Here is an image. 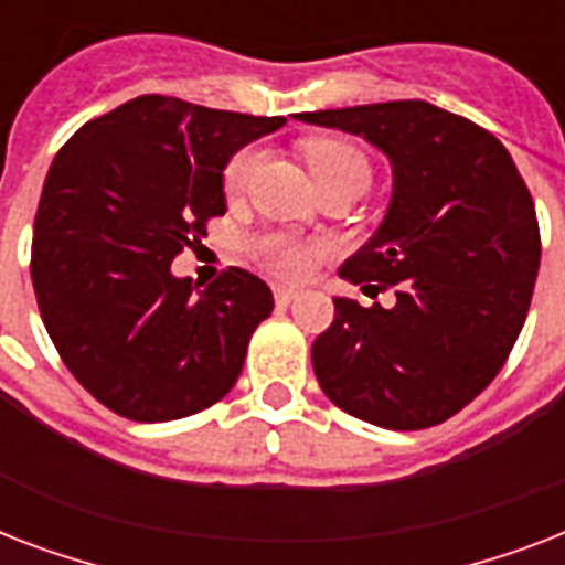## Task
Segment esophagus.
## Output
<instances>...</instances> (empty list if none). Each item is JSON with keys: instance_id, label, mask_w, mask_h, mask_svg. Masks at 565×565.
I'll use <instances>...</instances> for the list:
<instances>
[{"instance_id": "esophagus-1", "label": "esophagus", "mask_w": 565, "mask_h": 565, "mask_svg": "<svg viewBox=\"0 0 565 565\" xmlns=\"http://www.w3.org/2000/svg\"><path fill=\"white\" fill-rule=\"evenodd\" d=\"M296 296H299V290H292V287H275V305L278 308H287Z\"/></svg>"}]
</instances>
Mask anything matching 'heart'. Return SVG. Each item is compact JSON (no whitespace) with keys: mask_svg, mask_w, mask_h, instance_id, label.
I'll list each match as a JSON object with an SVG mask.
<instances>
[{"mask_svg":"<svg viewBox=\"0 0 565 565\" xmlns=\"http://www.w3.org/2000/svg\"><path fill=\"white\" fill-rule=\"evenodd\" d=\"M301 158L308 163L319 190L334 188V184H358V188L366 190L372 179L370 158L363 154L361 146H354L352 140H343V137H310L301 143ZM257 163H260L257 146H246V149L231 154L225 170H222L225 193H243L248 181L255 179ZM255 252L273 273L284 275V278H299V275L308 273L310 260H313V252L308 246L278 237V234H266V237L257 239Z\"/></svg>","mask_w":565,"mask_h":565,"instance_id":"b5f03b06","label":"heart"}]
</instances>
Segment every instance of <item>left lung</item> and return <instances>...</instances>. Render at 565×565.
Listing matches in <instances>:
<instances>
[{
	"instance_id": "1",
	"label": "left lung",
	"mask_w": 565,
	"mask_h": 565,
	"mask_svg": "<svg viewBox=\"0 0 565 565\" xmlns=\"http://www.w3.org/2000/svg\"><path fill=\"white\" fill-rule=\"evenodd\" d=\"M296 119L361 135L393 167L384 222L340 275L395 287V305L334 299L310 349L319 386L377 428L439 425L490 386L525 326L543 252L534 199L499 137L430 102Z\"/></svg>"
}]
</instances>
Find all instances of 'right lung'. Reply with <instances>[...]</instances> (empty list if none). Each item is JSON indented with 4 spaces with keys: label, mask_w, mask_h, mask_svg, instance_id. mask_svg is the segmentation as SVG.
<instances>
[{
    "label": "right lung",
    "mask_w": 565,
    "mask_h": 565,
    "mask_svg": "<svg viewBox=\"0 0 565 565\" xmlns=\"http://www.w3.org/2000/svg\"><path fill=\"white\" fill-rule=\"evenodd\" d=\"M284 122L137 96L84 122L55 154L31 284L61 361L108 411L184 419L237 384L273 290L237 266L199 287L175 278L172 260L225 213L231 154Z\"/></svg>",
    "instance_id": "right-lung-1"
}]
</instances>
